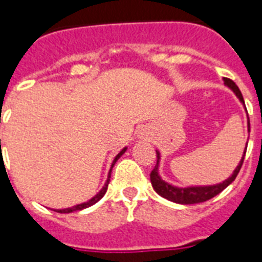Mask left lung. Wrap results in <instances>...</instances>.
Returning a JSON list of instances; mask_svg holds the SVG:
<instances>
[{
    "mask_svg": "<svg viewBox=\"0 0 262 262\" xmlns=\"http://www.w3.org/2000/svg\"><path fill=\"white\" fill-rule=\"evenodd\" d=\"M224 85L228 87L230 90L235 94V96L239 99V102L245 106L244 96L241 94L239 88L236 87V84L230 79H223ZM248 132H250V122L248 121ZM248 145V144H246ZM245 154L242 155V159L239 160V163L235 167V170L232 171V174L228 177L226 181L219 183H215V185H195V186H175L172 183L166 182L159 174V164H160V152L156 151V155H158V162H156L155 168L152 170L151 172V183L154 190L158 193L159 195H162L163 199L168 200V201H172V203L182 204V205H189V204H199L204 203L207 200L215 197L216 194H219L220 191H223L226 187L230 185V183L236 178V175L239 172L241 167H242V163H244Z\"/></svg>",
    "mask_w": 262,
    "mask_h": 262,
    "instance_id": "1",
    "label": "left lung"
}]
</instances>
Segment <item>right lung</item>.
<instances>
[{"instance_id":"add662e5","label":"right lung","mask_w":262,"mask_h":262,"mask_svg":"<svg viewBox=\"0 0 262 262\" xmlns=\"http://www.w3.org/2000/svg\"><path fill=\"white\" fill-rule=\"evenodd\" d=\"M127 147H125L122 149V151L119 152L118 155L115 156L114 160H113V163H111V167H110V171H108V175H107V181L106 183H104V186L100 189V190L98 191V194H95L92 199H90L88 201H85V203H81V204H77V205H73L72 208H63V209H54L55 212H58V213H71V212H76V211H83V209H85V208L91 207V205H94V204H96L99 201V200L102 199L103 195L106 194L107 191V186H108V182H110V177H111V170H113V167H114V164L117 163V160L121 158V156L126 152Z\"/></svg>"}]
</instances>
